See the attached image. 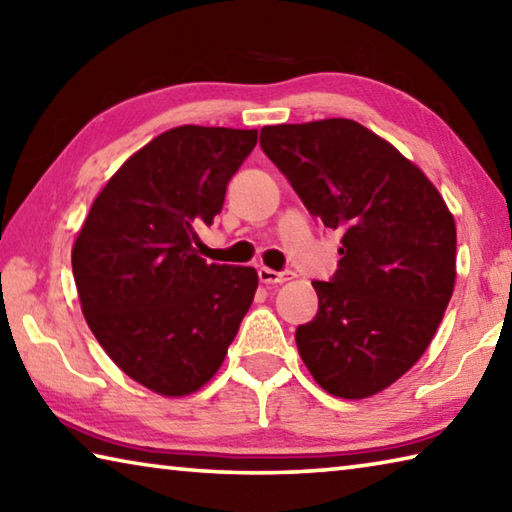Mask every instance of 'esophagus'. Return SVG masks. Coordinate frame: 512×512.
Wrapping results in <instances>:
<instances>
[{
  "label": "esophagus",
  "instance_id": "34e87169",
  "mask_svg": "<svg viewBox=\"0 0 512 512\" xmlns=\"http://www.w3.org/2000/svg\"><path fill=\"white\" fill-rule=\"evenodd\" d=\"M258 279H261V283L265 285H281L292 279V272H276V270H270V267H261V270H258Z\"/></svg>",
  "mask_w": 512,
  "mask_h": 512
}]
</instances>
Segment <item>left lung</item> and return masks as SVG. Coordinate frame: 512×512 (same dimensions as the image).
I'll return each mask as SVG.
<instances>
[{
	"label": "left lung",
	"instance_id": "obj_1",
	"mask_svg": "<svg viewBox=\"0 0 512 512\" xmlns=\"http://www.w3.org/2000/svg\"><path fill=\"white\" fill-rule=\"evenodd\" d=\"M261 146L312 215L342 229L319 312L297 328L321 389L371 398L414 366L441 326L456 281V224L414 161L351 119L265 125Z\"/></svg>",
	"mask_w": 512,
	"mask_h": 512
}]
</instances>
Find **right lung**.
Instances as JSON below:
<instances>
[{
	"label": "right lung",
	"instance_id": "1",
	"mask_svg": "<svg viewBox=\"0 0 512 512\" xmlns=\"http://www.w3.org/2000/svg\"><path fill=\"white\" fill-rule=\"evenodd\" d=\"M258 130L179 125L123 161L71 247L80 308L103 351L166 398L200 391L254 301V267L215 265L197 236L222 211Z\"/></svg>",
	"mask_w": 512,
	"mask_h": 512
}]
</instances>
